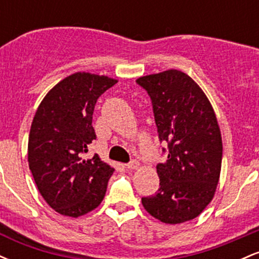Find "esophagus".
<instances>
[{
  "label": "esophagus",
  "mask_w": 259,
  "mask_h": 259,
  "mask_svg": "<svg viewBox=\"0 0 259 259\" xmlns=\"http://www.w3.org/2000/svg\"><path fill=\"white\" fill-rule=\"evenodd\" d=\"M126 168L127 169H139L140 168V162H138V160H132L130 163H127Z\"/></svg>",
  "instance_id": "34e87169"
}]
</instances>
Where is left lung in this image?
Masks as SVG:
<instances>
[{"instance_id":"left-lung-1","label":"left lung","mask_w":259,"mask_h":259,"mask_svg":"<svg viewBox=\"0 0 259 259\" xmlns=\"http://www.w3.org/2000/svg\"><path fill=\"white\" fill-rule=\"evenodd\" d=\"M152 100L168 160L157 165L159 189L142 206L165 224L196 218L213 200L222 170L221 127L209 100L194 79L177 69L136 80Z\"/></svg>"}]
</instances>
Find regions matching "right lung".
Returning <instances> with one entry per match:
<instances>
[{"instance_id": "obj_1", "label": "right lung", "mask_w": 259, "mask_h": 259, "mask_svg": "<svg viewBox=\"0 0 259 259\" xmlns=\"http://www.w3.org/2000/svg\"><path fill=\"white\" fill-rule=\"evenodd\" d=\"M118 80L78 72L56 84L38 105L28 141V162L44 200L65 217L91 212L105 198L114 168L99 154L86 157L96 140L92 114L97 99Z\"/></svg>"}]
</instances>
